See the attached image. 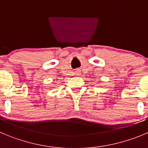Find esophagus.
<instances>
[{"mask_svg":"<svg viewBox=\"0 0 148 148\" xmlns=\"http://www.w3.org/2000/svg\"><path fill=\"white\" fill-rule=\"evenodd\" d=\"M77 74H79V72H77Z\"/></svg>","mask_w":148,"mask_h":148,"instance_id":"34e87169","label":"esophagus"}]
</instances>
